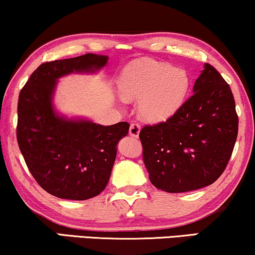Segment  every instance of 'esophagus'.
Returning <instances> with one entry per match:
<instances>
[{"label":"esophagus","instance_id":"1","mask_svg":"<svg viewBox=\"0 0 255 255\" xmlns=\"http://www.w3.org/2000/svg\"><path fill=\"white\" fill-rule=\"evenodd\" d=\"M139 132H140V125L137 123H133L130 125V130H128L130 135H132V137H138Z\"/></svg>","mask_w":255,"mask_h":255}]
</instances>
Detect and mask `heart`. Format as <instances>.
Wrapping results in <instances>:
<instances>
[{
	"mask_svg": "<svg viewBox=\"0 0 255 255\" xmlns=\"http://www.w3.org/2000/svg\"><path fill=\"white\" fill-rule=\"evenodd\" d=\"M190 87L182 68L156 61H135L125 67L118 90L125 100H139L140 116L148 122H162L182 107Z\"/></svg>",
	"mask_w": 255,
	"mask_h": 255,
	"instance_id": "b5f03b06",
	"label": "heart"
}]
</instances>
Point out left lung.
I'll return each instance as SVG.
<instances>
[{
    "label": "left lung",
    "mask_w": 255,
    "mask_h": 255,
    "mask_svg": "<svg viewBox=\"0 0 255 255\" xmlns=\"http://www.w3.org/2000/svg\"><path fill=\"white\" fill-rule=\"evenodd\" d=\"M193 93L172 117L139 133L149 181L167 193L214 183L224 172L238 135L231 88L215 67L204 64Z\"/></svg>",
    "instance_id": "8db88e82"
}]
</instances>
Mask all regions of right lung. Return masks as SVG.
<instances>
[{"instance_id":"obj_1","label":"right lung","mask_w":255,"mask_h":255,"mask_svg":"<svg viewBox=\"0 0 255 255\" xmlns=\"http://www.w3.org/2000/svg\"><path fill=\"white\" fill-rule=\"evenodd\" d=\"M108 59L87 53L45 62L19 93V149L38 184L55 197L85 201L102 193L116 160L117 142L128 132L127 122L104 127L83 117H67L54 107L59 79L95 74Z\"/></svg>"}]
</instances>
